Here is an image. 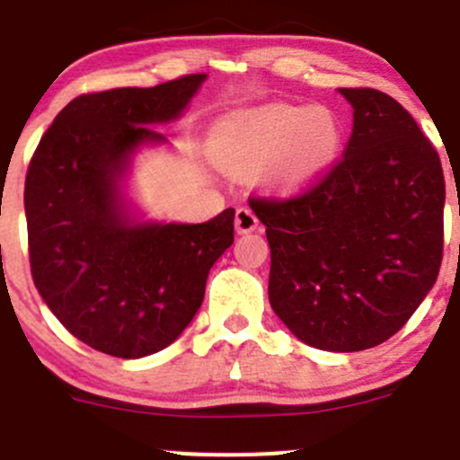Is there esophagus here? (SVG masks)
<instances>
[{
	"label": "esophagus",
	"mask_w": 460,
	"mask_h": 460,
	"mask_svg": "<svg viewBox=\"0 0 460 460\" xmlns=\"http://www.w3.org/2000/svg\"><path fill=\"white\" fill-rule=\"evenodd\" d=\"M258 217H255V214L249 207H240V209L235 211V231H238V234H251V231L258 229Z\"/></svg>",
	"instance_id": "1"
}]
</instances>
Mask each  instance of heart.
<instances>
[{
	"label": "heart",
	"mask_w": 460,
	"mask_h": 460,
	"mask_svg": "<svg viewBox=\"0 0 460 460\" xmlns=\"http://www.w3.org/2000/svg\"><path fill=\"white\" fill-rule=\"evenodd\" d=\"M222 156L240 172L270 165V178L295 191L322 176L341 147V123L323 105H264L222 128Z\"/></svg>",
	"instance_id": "heart-1"
}]
</instances>
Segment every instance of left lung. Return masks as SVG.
I'll use <instances>...</instances> for the list:
<instances>
[{
    "label": "left lung",
    "mask_w": 460,
    "mask_h": 460,
    "mask_svg": "<svg viewBox=\"0 0 460 460\" xmlns=\"http://www.w3.org/2000/svg\"><path fill=\"white\" fill-rule=\"evenodd\" d=\"M352 105L344 158L311 191L249 205L267 226L269 302L304 344H384L437 282L446 181L437 149L393 96L340 88Z\"/></svg>",
    "instance_id": "left-lung-1"
}]
</instances>
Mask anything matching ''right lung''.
<instances>
[{"label": "right lung", "instance_id": "add662e5", "mask_svg": "<svg viewBox=\"0 0 460 460\" xmlns=\"http://www.w3.org/2000/svg\"><path fill=\"white\" fill-rule=\"evenodd\" d=\"M76 96L41 137L26 176L32 279L52 315L84 344L120 359L167 348L190 326L207 275L234 244V209L200 225L147 220L128 196L134 158L167 145L205 84Z\"/></svg>", "mask_w": 460, "mask_h": 460}]
</instances>
